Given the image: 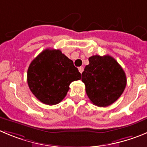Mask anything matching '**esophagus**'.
Listing matches in <instances>:
<instances>
[{
    "instance_id": "1",
    "label": "esophagus",
    "mask_w": 147,
    "mask_h": 147,
    "mask_svg": "<svg viewBox=\"0 0 147 147\" xmlns=\"http://www.w3.org/2000/svg\"><path fill=\"white\" fill-rule=\"evenodd\" d=\"M83 67H78V70H79V72H80V73H82V72H83Z\"/></svg>"
}]
</instances>
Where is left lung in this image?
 <instances>
[{
  "mask_svg": "<svg viewBox=\"0 0 147 147\" xmlns=\"http://www.w3.org/2000/svg\"><path fill=\"white\" fill-rule=\"evenodd\" d=\"M82 73L86 91L94 105L105 107L117 101L125 88L126 75L121 66L109 55L89 57Z\"/></svg>",
  "mask_w": 147,
  "mask_h": 147,
  "instance_id": "left-lung-1",
  "label": "left lung"
}]
</instances>
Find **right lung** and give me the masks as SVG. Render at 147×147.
<instances>
[{
  "mask_svg": "<svg viewBox=\"0 0 147 147\" xmlns=\"http://www.w3.org/2000/svg\"><path fill=\"white\" fill-rule=\"evenodd\" d=\"M81 74L73 61L60 50L47 49L30 63L27 83L35 96L45 105H55L62 101L72 81Z\"/></svg>",
  "mask_w": 147,
  "mask_h": 147,
  "instance_id": "1",
  "label": "right lung"
}]
</instances>
